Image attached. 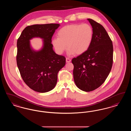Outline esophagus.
<instances>
[{
    "label": "esophagus",
    "mask_w": 131,
    "mask_h": 131,
    "mask_svg": "<svg viewBox=\"0 0 131 131\" xmlns=\"http://www.w3.org/2000/svg\"><path fill=\"white\" fill-rule=\"evenodd\" d=\"M66 61L67 63L70 62L71 61V60L69 58H66Z\"/></svg>",
    "instance_id": "obj_1"
}]
</instances>
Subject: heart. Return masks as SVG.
I'll return each mask as SVG.
<instances>
[{"label": "heart", "mask_w": 131, "mask_h": 131, "mask_svg": "<svg viewBox=\"0 0 131 131\" xmlns=\"http://www.w3.org/2000/svg\"><path fill=\"white\" fill-rule=\"evenodd\" d=\"M93 37V30L91 25L74 24L61 28L57 33V38L52 39L51 42L59 54L62 53L68 48L69 55L79 56L88 50Z\"/></svg>", "instance_id": "b5f03b06"}]
</instances>
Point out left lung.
<instances>
[{
	"instance_id": "left-lung-1",
	"label": "left lung",
	"mask_w": 131,
	"mask_h": 131,
	"mask_svg": "<svg viewBox=\"0 0 131 131\" xmlns=\"http://www.w3.org/2000/svg\"><path fill=\"white\" fill-rule=\"evenodd\" d=\"M93 30L91 44L84 53L72 59L75 84L85 92L94 90L105 82L112 68V42L105 28L88 19Z\"/></svg>"
}]
</instances>
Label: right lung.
Returning <instances> with one entry per match:
<instances>
[{"mask_svg":"<svg viewBox=\"0 0 131 131\" xmlns=\"http://www.w3.org/2000/svg\"><path fill=\"white\" fill-rule=\"evenodd\" d=\"M59 24L34 25L26 27L17 41V63L21 77L28 87L40 93L53 89L57 74L66 63L64 56L53 50L51 38ZM42 39L43 46L38 51L31 47L30 40Z\"/></svg>","mask_w":131,"mask_h":131,"instance_id":"1","label":"right lung"}]
</instances>
